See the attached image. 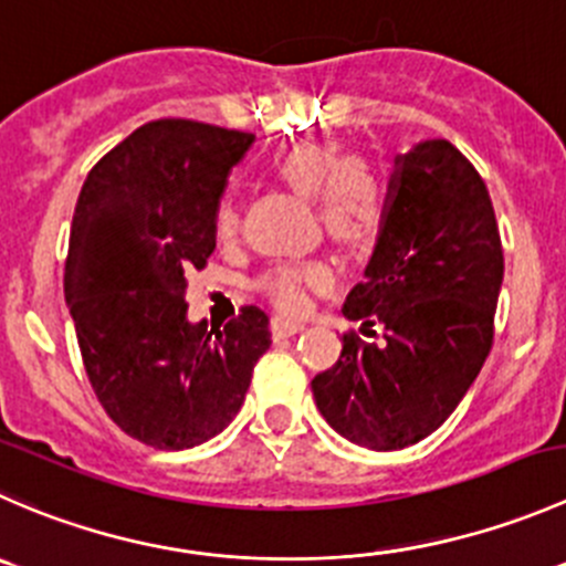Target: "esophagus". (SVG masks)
<instances>
[{
    "label": "esophagus",
    "mask_w": 566,
    "mask_h": 566,
    "mask_svg": "<svg viewBox=\"0 0 566 566\" xmlns=\"http://www.w3.org/2000/svg\"><path fill=\"white\" fill-rule=\"evenodd\" d=\"M300 329H305V324L296 322V318H285V316L272 318V333H275V338H289V335H296Z\"/></svg>",
    "instance_id": "esophagus-1"
}]
</instances>
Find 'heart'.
<instances>
[{"mask_svg": "<svg viewBox=\"0 0 566 566\" xmlns=\"http://www.w3.org/2000/svg\"><path fill=\"white\" fill-rule=\"evenodd\" d=\"M270 170L277 181L302 198H313L318 222L335 244L363 250L379 237L388 211V172L368 156H344L335 143L302 139L272 156ZM214 237L222 244L239 237V214L231 200H220L214 211ZM333 281L324 261L300 266H275L266 272L261 289L283 307H305L307 289H322Z\"/></svg>", "mask_w": 566, "mask_h": 566, "instance_id": "heart-1", "label": "heart"}]
</instances>
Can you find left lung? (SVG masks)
Returning a JSON list of instances; mask_svg holds the SVG:
<instances>
[{"mask_svg":"<svg viewBox=\"0 0 566 566\" xmlns=\"http://www.w3.org/2000/svg\"><path fill=\"white\" fill-rule=\"evenodd\" d=\"M501 283V233L471 161L449 139L396 156L377 248L344 302L377 340L346 333L338 363L313 377L324 421L371 451L429 438L490 355Z\"/></svg>","mask_w":566,"mask_h":566,"instance_id":"left-lung-1","label":"left lung"}]
</instances>
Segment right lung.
<instances>
[{
    "label": "right lung",
    "mask_w": 566,
    "mask_h": 566,
    "mask_svg": "<svg viewBox=\"0 0 566 566\" xmlns=\"http://www.w3.org/2000/svg\"><path fill=\"white\" fill-rule=\"evenodd\" d=\"M253 134L165 117L87 172L71 222L65 302L106 416L145 446L184 451L237 418L270 316L222 329L187 318V275L214 253V211Z\"/></svg>",
    "instance_id": "add662e5"
}]
</instances>
